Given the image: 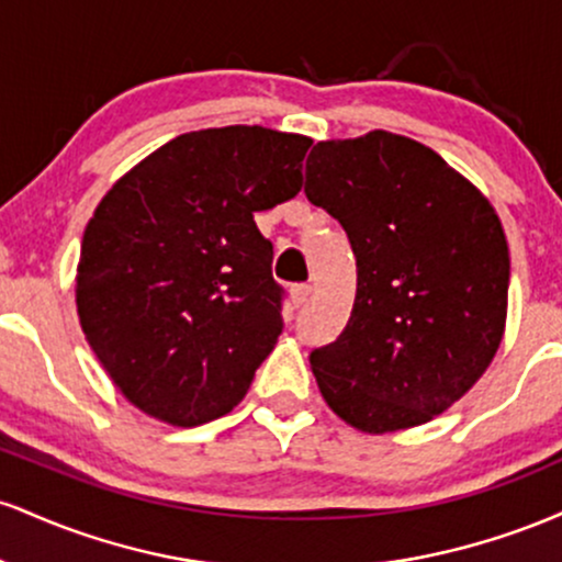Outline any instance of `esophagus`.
I'll return each instance as SVG.
<instances>
[{"mask_svg": "<svg viewBox=\"0 0 562 562\" xmlns=\"http://www.w3.org/2000/svg\"><path fill=\"white\" fill-rule=\"evenodd\" d=\"M308 295H312V285H293V288H290V299H293L295 308H301L303 303L308 301Z\"/></svg>", "mask_w": 562, "mask_h": 562, "instance_id": "obj_1", "label": "esophagus"}]
</instances>
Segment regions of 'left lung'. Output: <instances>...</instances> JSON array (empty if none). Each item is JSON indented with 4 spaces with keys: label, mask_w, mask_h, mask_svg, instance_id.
<instances>
[{
    "label": "left lung",
    "mask_w": 562,
    "mask_h": 562,
    "mask_svg": "<svg viewBox=\"0 0 562 562\" xmlns=\"http://www.w3.org/2000/svg\"><path fill=\"white\" fill-rule=\"evenodd\" d=\"M303 192L357 256L351 317L308 357L322 398L362 434L434 420L505 335L509 254L494 205L430 147L383 128L317 142Z\"/></svg>",
    "instance_id": "obj_1"
}]
</instances>
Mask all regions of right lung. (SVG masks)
<instances>
[{
  "label": "right lung",
  "instance_id": "right-lung-1",
  "mask_svg": "<svg viewBox=\"0 0 562 562\" xmlns=\"http://www.w3.org/2000/svg\"><path fill=\"white\" fill-rule=\"evenodd\" d=\"M308 145L263 126L179 134L94 209L76 308L102 370L145 415L216 420L272 353L282 288L254 214L299 195Z\"/></svg>",
  "mask_w": 562,
  "mask_h": 562
}]
</instances>
